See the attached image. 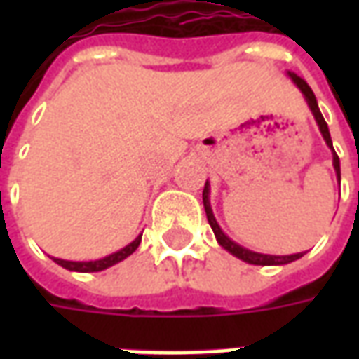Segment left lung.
<instances>
[{
	"mask_svg": "<svg viewBox=\"0 0 359 359\" xmlns=\"http://www.w3.org/2000/svg\"><path fill=\"white\" fill-rule=\"evenodd\" d=\"M288 76L292 79V82L300 88V92L306 97V102H308L309 109L313 113V118H316L317 126H319V130H321V136H323L325 144L329 146V149L332 151V167H334V172H337V180H339L340 184V159L337 156V151L332 148V140H331V133H329V126L325 123L323 115H321V111H319V105H317L316 94L311 92V88L308 86V82L300 79L298 74H294L288 71ZM203 210H205V215H208V221H210L211 229H213V234H215V238L217 242L223 246V248L229 252V254H233L234 257H238L242 262H246V264L252 265H286V264H292L296 259H300L304 254H290V256H271V254H259V252H252V250L244 248L241 244H236L234 241H231L229 236H226L223 231H221V226H219L217 219L213 215V210H211V203H210V180H205V187H203Z\"/></svg>",
	"mask_w": 359,
	"mask_h": 359,
	"instance_id": "left-lung-1",
	"label": "left lung"
}]
</instances>
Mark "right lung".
Returning <instances> with one entry per match:
<instances>
[{
    "label": "right lung",
    "instance_id": "obj_1",
    "mask_svg": "<svg viewBox=\"0 0 359 359\" xmlns=\"http://www.w3.org/2000/svg\"><path fill=\"white\" fill-rule=\"evenodd\" d=\"M142 234H138L130 244H126L125 248H121L118 252H113L109 256L102 257V259H94V262H69V259H59V257H51L53 262L61 267H65L69 271H76V273H95V271H103L111 267V265L123 262L126 257L130 256L133 252H136V248L140 246Z\"/></svg>",
    "mask_w": 359,
    "mask_h": 359
}]
</instances>
